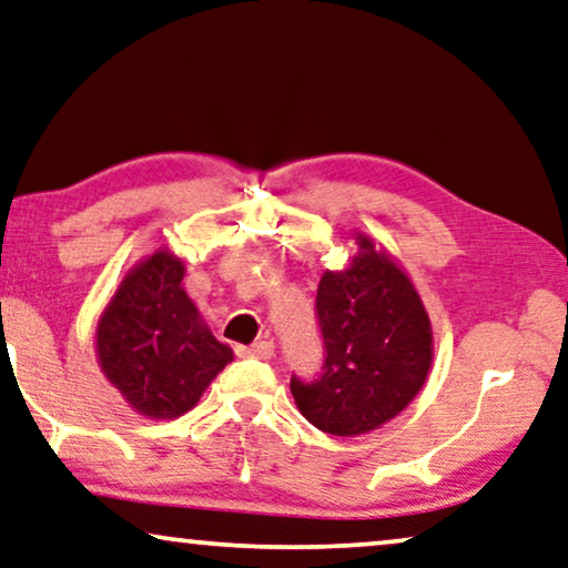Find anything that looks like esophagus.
Here are the masks:
<instances>
[{"label":"esophagus","mask_w":568,"mask_h":568,"mask_svg":"<svg viewBox=\"0 0 568 568\" xmlns=\"http://www.w3.org/2000/svg\"><path fill=\"white\" fill-rule=\"evenodd\" d=\"M237 356L243 358H271L274 356V343L271 341H256L253 345H237Z\"/></svg>","instance_id":"1"}]
</instances>
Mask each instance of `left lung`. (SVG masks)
Returning a JSON list of instances; mask_svg holds the SVG:
<instances>
[{
  "label": "left lung",
  "instance_id": "obj_1",
  "mask_svg": "<svg viewBox=\"0 0 568 568\" xmlns=\"http://www.w3.org/2000/svg\"><path fill=\"white\" fill-rule=\"evenodd\" d=\"M356 256L317 286L323 376H292L297 409L317 430L353 438L397 417L427 382L433 327L413 278L366 233Z\"/></svg>",
  "mask_w": 568,
  "mask_h": 568
}]
</instances>
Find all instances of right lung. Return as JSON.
Instances as JSON below:
<instances>
[{
	"label": "right lung",
	"instance_id": "right-lung-1",
	"mask_svg": "<svg viewBox=\"0 0 568 568\" xmlns=\"http://www.w3.org/2000/svg\"><path fill=\"white\" fill-rule=\"evenodd\" d=\"M184 258L166 245L128 271L94 331L97 364L133 413L174 420L233 361L184 290Z\"/></svg>",
	"mask_w": 568,
	"mask_h": 568
}]
</instances>
